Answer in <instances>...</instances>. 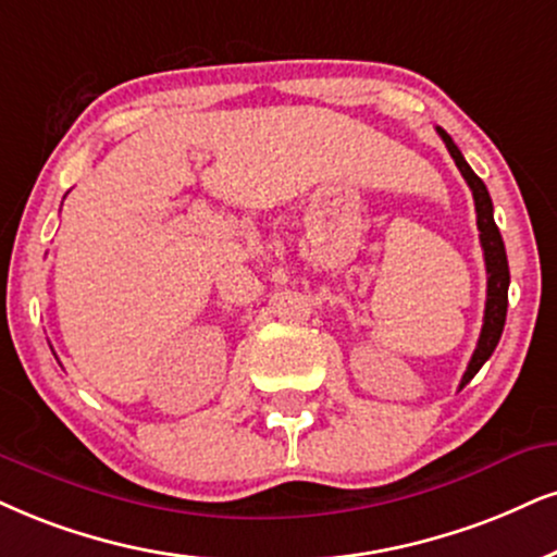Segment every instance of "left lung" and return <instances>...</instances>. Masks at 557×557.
Masks as SVG:
<instances>
[{
  "label": "left lung",
  "instance_id": "1",
  "mask_svg": "<svg viewBox=\"0 0 557 557\" xmlns=\"http://www.w3.org/2000/svg\"><path fill=\"white\" fill-rule=\"evenodd\" d=\"M438 136H442L446 149H449L451 160L459 168L465 181H468L472 198H475V211H478V230H480V245H483V258H485V273H488V297H485V318H483V331H480L475 354L468 363V372H465L462 382H459V389L468 384L472 376L480 372L485 361L491 359V354L496 351L500 333H504L506 322V307H509V260H506V247L504 239H500V232L496 226V219H493V201L488 196V188L480 177L472 173V168L465 162L462 152L457 149V144L451 141V136L444 132V128H436Z\"/></svg>",
  "mask_w": 557,
  "mask_h": 557
}]
</instances>
